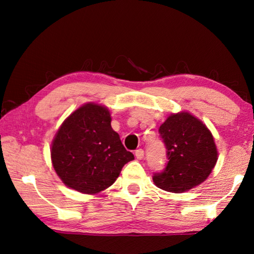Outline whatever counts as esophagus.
<instances>
[{"instance_id": "34e87169", "label": "esophagus", "mask_w": 254, "mask_h": 254, "mask_svg": "<svg viewBox=\"0 0 254 254\" xmlns=\"http://www.w3.org/2000/svg\"><path fill=\"white\" fill-rule=\"evenodd\" d=\"M143 156H144V151L142 149H137L136 151H135V157H136V159H139V160H141V159L143 158Z\"/></svg>"}]
</instances>
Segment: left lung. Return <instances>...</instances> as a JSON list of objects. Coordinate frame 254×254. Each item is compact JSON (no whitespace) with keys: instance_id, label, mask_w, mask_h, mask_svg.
I'll return each instance as SVG.
<instances>
[{"instance_id":"obj_1","label":"left lung","mask_w":254,"mask_h":254,"mask_svg":"<svg viewBox=\"0 0 254 254\" xmlns=\"http://www.w3.org/2000/svg\"><path fill=\"white\" fill-rule=\"evenodd\" d=\"M159 133L169 161L162 173L153 176L154 185L180 194L204 183L218 158L209 128L199 119L183 111L170 114L159 127Z\"/></svg>"}]
</instances>
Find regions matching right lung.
<instances>
[{
    "label": "right lung",
    "instance_id": "right-lung-1",
    "mask_svg": "<svg viewBox=\"0 0 254 254\" xmlns=\"http://www.w3.org/2000/svg\"><path fill=\"white\" fill-rule=\"evenodd\" d=\"M106 106L89 102L75 110L58 128L51 143V162L67 187L95 195L118 179L134 159L111 127Z\"/></svg>",
    "mask_w": 254,
    "mask_h": 254
}]
</instances>
